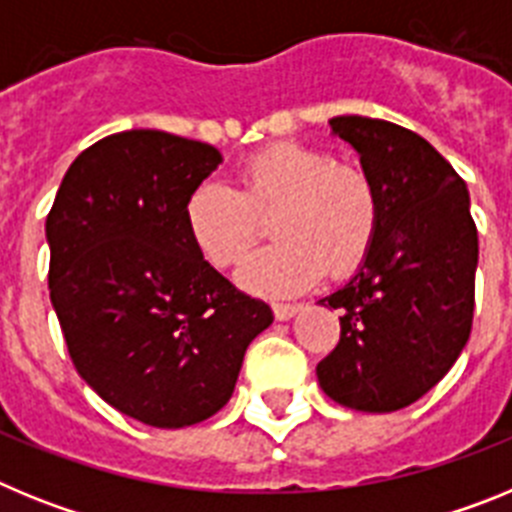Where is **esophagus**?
I'll list each match as a JSON object with an SVG mask.
<instances>
[{"mask_svg":"<svg viewBox=\"0 0 512 512\" xmlns=\"http://www.w3.org/2000/svg\"><path fill=\"white\" fill-rule=\"evenodd\" d=\"M274 310V318L277 320H289L295 318L297 312H300V305H289V302H277V305L271 307Z\"/></svg>","mask_w":512,"mask_h":512,"instance_id":"34e87169","label":"esophagus"}]
</instances>
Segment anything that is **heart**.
Listing matches in <instances>:
<instances>
[{
  "mask_svg": "<svg viewBox=\"0 0 512 512\" xmlns=\"http://www.w3.org/2000/svg\"><path fill=\"white\" fill-rule=\"evenodd\" d=\"M274 220L277 246L238 271L253 295L287 297L323 277H348L372 251L379 192L369 171L323 148L274 143L238 169V189L205 182L184 205V225L202 259L217 269L241 264Z\"/></svg>",
  "mask_w": 512,
  "mask_h": 512,
  "instance_id": "obj_1",
  "label": "heart"
}]
</instances>
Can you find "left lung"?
Wrapping results in <instances>:
<instances>
[{"instance_id":"obj_1","label":"left lung","mask_w":512,"mask_h":512,"mask_svg":"<svg viewBox=\"0 0 512 512\" xmlns=\"http://www.w3.org/2000/svg\"><path fill=\"white\" fill-rule=\"evenodd\" d=\"M330 128L377 184L379 228L351 282L320 300L341 310V338L315 372L330 400L392 413L436 387L467 346L477 225L464 179L418 133L359 115Z\"/></svg>"}]
</instances>
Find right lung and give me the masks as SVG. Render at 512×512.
Listing matches in <instances>:
<instances>
[{"mask_svg":"<svg viewBox=\"0 0 512 512\" xmlns=\"http://www.w3.org/2000/svg\"><path fill=\"white\" fill-rule=\"evenodd\" d=\"M223 161L210 143L125 130L76 156L45 235L53 310L81 379L153 428H184L230 400L271 307L194 248L184 205Z\"/></svg>","mask_w":512,"mask_h":512,"instance_id":"right-lung-1","label":"right lung"}]
</instances>
